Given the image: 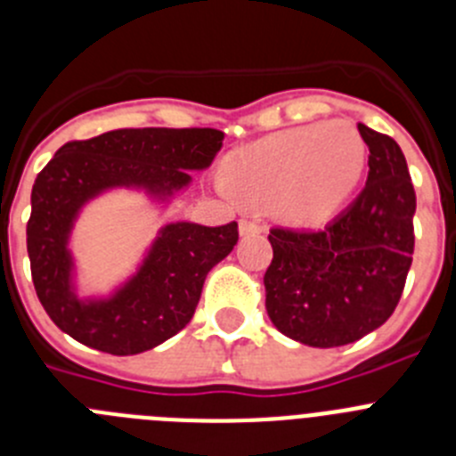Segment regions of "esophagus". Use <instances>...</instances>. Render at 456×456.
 <instances>
[{
	"label": "esophagus",
	"instance_id": "obj_1",
	"mask_svg": "<svg viewBox=\"0 0 456 456\" xmlns=\"http://www.w3.org/2000/svg\"><path fill=\"white\" fill-rule=\"evenodd\" d=\"M263 231V225L253 219H240V235H253Z\"/></svg>",
	"mask_w": 456,
	"mask_h": 456
}]
</instances>
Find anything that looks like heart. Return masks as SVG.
<instances>
[{
    "mask_svg": "<svg viewBox=\"0 0 456 456\" xmlns=\"http://www.w3.org/2000/svg\"><path fill=\"white\" fill-rule=\"evenodd\" d=\"M365 168V143L347 123H310L232 152L219 189L232 200H272L281 219L320 225L352 199Z\"/></svg>",
    "mask_w": 456,
    "mask_h": 456,
    "instance_id": "obj_1",
    "label": "heart"
}]
</instances>
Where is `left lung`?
I'll list each match as a JSON object with an SVG mask.
<instances>
[{"label":"left lung","mask_w":456,"mask_h":456,"mask_svg":"<svg viewBox=\"0 0 456 456\" xmlns=\"http://www.w3.org/2000/svg\"><path fill=\"white\" fill-rule=\"evenodd\" d=\"M358 132L370 171L356 200L322 231H269L267 315L308 347H342L379 329L400 304L413 260L416 191L404 152L368 125Z\"/></svg>","instance_id":"left-lung-1"}]
</instances>
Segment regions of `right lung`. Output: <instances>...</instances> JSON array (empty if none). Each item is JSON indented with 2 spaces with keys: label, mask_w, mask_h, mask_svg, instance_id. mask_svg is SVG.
Listing matches in <instances>:
<instances>
[{
  "label": "right lung",
  "mask_w": 456,
  "mask_h": 456,
  "mask_svg": "<svg viewBox=\"0 0 456 456\" xmlns=\"http://www.w3.org/2000/svg\"><path fill=\"white\" fill-rule=\"evenodd\" d=\"M224 132L212 127H127L56 151L31 189L27 251L40 304L63 333L86 347L132 356L183 331L199 305L205 276L237 244V224L164 225L139 272L109 299H77L68 251L79 209L98 193L136 187L164 200L212 164Z\"/></svg>",
  "instance_id": "right-lung-1"
}]
</instances>
